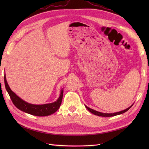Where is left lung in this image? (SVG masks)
Returning a JSON list of instances; mask_svg holds the SVG:
<instances>
[{
    "instance_id": "8db88e82",
    "label": "left lung",
    "mask_w": 149,
    "mask_h": 149,
    "mask_svg": "<svg viewBox=\"0 0 149 149\" xmlns=\"http://www.w3.org/2000/svg\"><path fill=\"white\" fill-rule=\"evenodd\" d=\"M133 104H132L131 106H129L128 108L125 109L124 110H122L121 111H119V112H116V113H101L99 111H97L94 110L93 109H91L90 107H88V106H85V107H86L87 109L90 112H91V113L94 114V115H97V116H104V117H110V116H116V115H121V114L125 113L126 111H127L131 108V107L132 106Z\"/></svg>"
}]
</instances>
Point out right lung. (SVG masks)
I'll list each match as a JSON object with an SVG mask.
<instances>
[{"label":"right lung","instance_id":"right-lung-1","mask_svg":"<svg viewBox=\"0 0 149 149\" xmlns=\"http://www.w3.org/2000/svg\"><path fill=\"white\" fill-rule=\"evenodd\" d=\"M4 83L6 89L7 90L13 103L18 109L25 113L37 116H45L54 113L58 110L60 106H61L63 95V89L61 90V93H60L58 99L55 102L49 104L36 105V104L28 103L17 95L9 88L8 82L6 81V75H4Z\"/></svg>","mask_w":149,"mask_h":149}]
</instances>
